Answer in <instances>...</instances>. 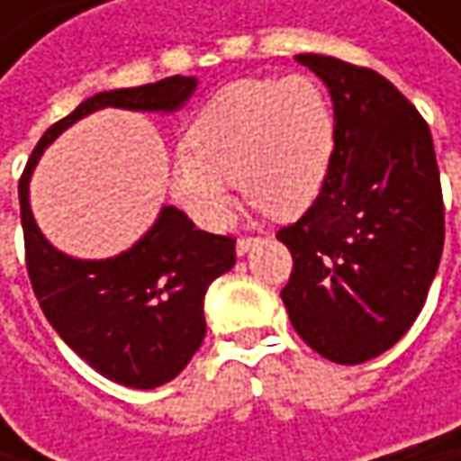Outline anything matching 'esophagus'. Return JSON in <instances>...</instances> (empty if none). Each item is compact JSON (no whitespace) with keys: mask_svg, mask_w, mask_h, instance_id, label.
Masks as SVG:
<instances>
[{"mask_svg":"<svg viewBox=\"0 0 461 461\" xmlns=\"http://www.w3.org/2000/svg\"><path fill=\"white\" fill-rule=\"evenodd\" d=\"M256 242H258V237H253V234H242V237H237V253H240V256H242V253H248Z\"/></svg>","mask_w":461,"mask_h":461,"instance_id":"obj_1","label":"esophagus"}]
</instances>
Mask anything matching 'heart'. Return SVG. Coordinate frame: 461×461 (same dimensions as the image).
Returning <instances> with one entry per match:
<instances>
[{"label": "heart", "mask_w": 461, "mask_h": 461, "mask_svg": "<svg viewBox=\"0 0 461 461\" xmlns=\"http://www.w3.org/2000/svg\"><path fill=\"white\" fill-rule=\"evenodd\" d=\"M170 170L178 205L221 227L231 178L258 211L288 219L318 194L333 151V106L312 77H250L221 87L189 125Z\"/></svg>", "instance_id": "b5f03b06"}]
</instances>
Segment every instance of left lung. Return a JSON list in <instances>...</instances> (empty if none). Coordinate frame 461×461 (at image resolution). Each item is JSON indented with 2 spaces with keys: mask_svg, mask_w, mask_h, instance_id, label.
I'll return each mask as SVG.
<instances>
[{
  "mask_svg": "<svg viewBox=\"0 0 461 461\" xmlns=\"http://www.w3.org/2000/svg\"><path fill=\"white\" fill-rule=\"evenodd\" d=\"M330 90L333 151L304 216L277 231L294 258L280 291L296 333L330 363L387 352L424 307L443 253L429 125L379 71L296 55Z\"/></svg>",
  "mask_w": 461,
  "mask_h": 461,
  "instance_id": "1",
  "label": "left lung"
}]
</instances>
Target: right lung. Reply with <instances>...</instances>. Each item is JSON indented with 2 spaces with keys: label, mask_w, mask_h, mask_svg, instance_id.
<instances>
[{
  "label": "right lung",
  "mask_w": 461,
  "mask_h": 461,
  "mask_svg": "<svg viewBox=\"0 0 461 461\" xmlns=\"http://www.w3.org/2000/svg\"><path fill=\"white\" fill-rule=\"evenodd\" d=\"M194 85L197 79L176 74L87 98L47 128L18 181L26 269L45 318L101 376L136 390L176 379L200 349L205 339V291L234 267L237 240L197 230L178 208H162L157 224L131 250L106 261L68 258L34 224L29 178L47 143L85 114L104 106L173 112Z\"/></svg>",
  "instance_id": "right-lung-1"
}]
</instances>
